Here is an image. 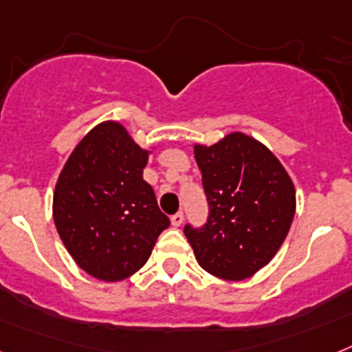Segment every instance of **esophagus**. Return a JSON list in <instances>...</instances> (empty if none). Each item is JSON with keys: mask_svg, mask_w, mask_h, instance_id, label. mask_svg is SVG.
<instances>
[{"mask_svg": "<svg viewBox=\"0 0 352 352\" xmlns=\"http://www.w3.org/2000/svg\"><path fill=\"white\" fill-rule=\"evenodd\" d=\"M182 220H184V214L181 211L175 212L173 217H171V226L173 227H181L182 226Z\"/></svg>", "mask_w": 352, "mask_h": 352, "instance_id": "esophagus-1", "label": "esophagus"}]
</instances>
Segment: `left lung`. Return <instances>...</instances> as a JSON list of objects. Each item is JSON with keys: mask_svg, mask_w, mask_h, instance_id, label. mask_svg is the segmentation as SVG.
I'll return each mask as SVG.
<instances>
[{"mask_svg": "<svg viewBox=\"0 0 352 352\" xmlns=\"http://www.w3.org/2000/svg\"><path fill=\"white\" fill-rule=\"evenodd\" d=\"M209 202L202 229L186 226L200 267L226 281H243L274 259L295 217V186L281 161L252 135L231 132L193 144Z\"/></svg>", "mask_w": 352, "mask_h": 352, "instance_id": "1", "label": "left lung"}]
</instances>
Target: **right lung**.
Returning <instances> with one entry per match:
<instances>
[{"label": "right lung", "instance_id": "obj_1", "mask_svg": "<svg viewBox=\"0 0 352 352\" xmlns=\"http://www.w3.org/2000/svg\"><path fill=\"white\" fill-rule=\"evenodd\" d=\"M141 148L120 121L91 129L67 157L53 191V221L73 261L94 279L123 281L148 261L168 226L143 170Z\"/></svg>", "mask_w": 352, "mask_h": 352}]
</instances>
